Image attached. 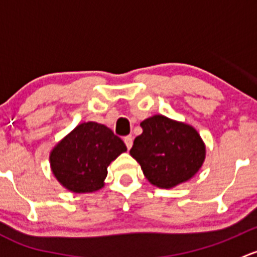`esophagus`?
I'll return each instance as SVG.
<instances>
[{"mask_svg": "<svg viewBox=\"0 0 257 257\" xmlns=\"http://www.w3.org/2000/svg\"><path fill=\"white\" fill-rule=\"evenodd\" d=\"M123 141H125V145H126V147L128 148H131L132 147V142H134V137L131 136V135H128V136H126L125 139H123Z\"/></svg>", "mask_w": 257, "mask_h": 257, "instance_id": "1", "label": "esophagus"}]
</instances>
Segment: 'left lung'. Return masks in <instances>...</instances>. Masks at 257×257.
I'll list each match as a JSON object with an SVG mask.
<instances>
[{
	"label": "left lung",
	"instance_id": "left-lung-1",
	"mask_svg": "<svg viewBox=\"0 0 257 257\" xmlns=\"http://www.w3.org/2000/svg\"><path fill=\"white\" fill-rule=\"evenodd\" d=\"M141 127L130 153L153 186L176 187L202 167L205 146L192 126L155 115L142 121Z\"/></svg>",
	"mask_w": 257,
	"mask_h": 257
}]
</instances>
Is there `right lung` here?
Listing matches in <instances>:
<instances>
[{"label": "right lung", "mask_w": 257, "mask_h": 257, "mask_svg": "<svg viewBox=\"0 0 257 257\" xmlns=\"http://www.w3.org/2000/svg\"><path fill=\"white\" fill-rule=\"evenodd\" d=\"M127 150L122 140L97 122L76 126L50 153L53 174L67 189L90 193L104 187L107 167Z\"/></svg>", "instance_id": "1"}]
</instances>
